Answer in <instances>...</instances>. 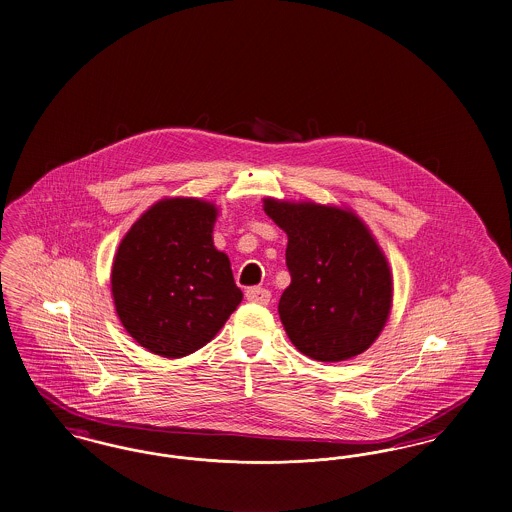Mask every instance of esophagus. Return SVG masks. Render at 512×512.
Segmentation results:
<instances>
[{
  "label": "esophagus",
  "instance_id": "1",
  "mask_svg": "<svg viewBox=\"0 0 512 512\" xmlns=\"http://www.w3.org/2000/svg\"><path fill=\"white\" fill-rule=\"evenodd\" d=\"M269 298H271V292L266 289H260V287H252V289L246 290V300L254 302V304H262L267 306L269 304Z\"/></svg>",
  "mask_w": 512,
  "mask_h": 512
}]
</instances>
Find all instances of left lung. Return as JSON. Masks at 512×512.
<instances>
[{"instance_id":"1","label":"left lung","mask_w":512,"mask_h":512,"mask_svg":"<svg viewBox=\"0 0 512 512\" xmlns=\"http://www.w3.org/2000/svg\"><path fill=\"white\" fill-rule=\"evenodd\" d=\"M264 212L289 237L279 317L290 342L317 361L363 354L394 298L390 264L367 223L352 208L312 200L267 197Z\"/></svg>"}]
</instances>
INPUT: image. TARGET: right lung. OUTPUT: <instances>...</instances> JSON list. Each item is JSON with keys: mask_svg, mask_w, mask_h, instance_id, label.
<instances>
[{"mask_svg": "<svg viewBox=\"0 0 512 512\" xmlns=\"http://www.w3.org/2000/svg\"><path fill=\"white\" fill-rule=\"evenodd\" d=\"M218 206L166 197L145 210L114 254L116 315L139 346L160 357L189 356L220 333L243 292L214 246Z\"/></svg>", "mask_w": 512, "mask_h": 512, "instance_id": "add662e5", "label": "right lung"}]
</instances>
